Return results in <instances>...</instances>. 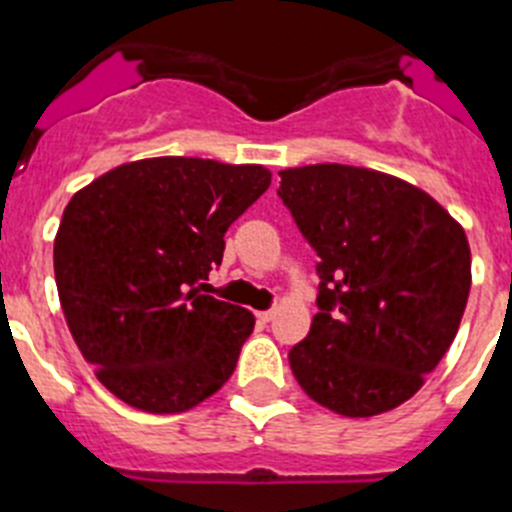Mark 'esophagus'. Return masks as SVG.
<instances>
[{
  "instance_id": "1",
  "label": "esophagus",
  "mask_w": 512,
  "mask_h": 512,
  "mask_svg": "<svg viewBox=\"0 0 512 512\" xmlns=\"http://www.w3.org/2000/svg\"><path fill=\"white\" fill-rule=\"evenodd\" d=\"M273 317H275V309L260 311V314H257V319H260V322H273Z\"/></svg>"
}]
</instances>
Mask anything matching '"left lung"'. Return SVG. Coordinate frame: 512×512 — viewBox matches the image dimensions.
Listing matches in <instances>:
<instances>
[{
	"mask_svg": "<svg viewBox=\"0 0 512 512\" xmlns=\"http://www.w3.org/2000/svg\"><path fill=\"white\" fill-rule=\"evenodd\" d=\"M317 252V314L288 353L314 402L345 417L394 410L441 363L471 288L466 234L410 182L348 164L281 172Z\"/></svg>",
	"mask_w": 512,
	"mask_h": 512,
	"instance_id": "obj_1",
	"label": "left lung"
}]
</instances>
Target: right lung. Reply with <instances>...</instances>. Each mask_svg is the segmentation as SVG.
Instances as JSON below:
<instances>
[{
	"mask_svg": "<svg viewBox=\"0 0 512 512\" xmlns=\"http://www.w3.org/2000/svg\"><path fill=\"white\" fill-rule=\"evenodd\" d=\"M268 188L257 164L157 157L71 198L53 273L71 337L115 397L185 412L229 381L255 317L198 286L221 265L226 229Z\"/></svg>",
	"mask_w": 512,
	"mask_h": 512,
	"instance_id": "right-lung-1",
	"label": "right lung"
}]
</instances>
